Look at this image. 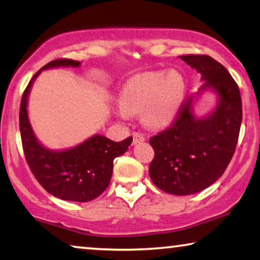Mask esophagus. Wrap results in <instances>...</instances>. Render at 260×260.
Here are the masks:
<instances>
[{"instance_id": "34e87169", "label": "esophagus", "mask_w": 260, "mask_h": 260, "mask_svg": "<svg viewBox=\"0 0 260 260\" xmlns=\"http://www.w3.org/2000/svg\"><path fill=\"white\" fill-rule=\"evenodd\" d=\"M145 140L146 138L142 133H133V145H138V143L143 142Z\"/></svg>"}]
</instances>
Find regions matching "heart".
<instances>
[{"instance_id":"1","label":"heart","mask_w":260,"mask_h":260,"mask_svg":"<svg viewBox=\"0 0 260 260\" xmlns=\"http://www.w3.org/2000/svg\"><path fill=\"white\" fill-rule=\"evenodd\" d=\"M186 81L177 71H156L135 75L119 94L115 113L123 120L142 112L149 126L163 127L175 120L186 96Z\"/></svg>"}]
</instances>
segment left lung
<instances>
[{
    "label": "left lung",
    "mask_w": 260,
    "mask_h": 260,
    "mask_svg": "<svg viewBox=\"0 0 260 260\" xmlns=\"http://www.w3.org/2000/svg\"><path fill=\"white\" fill-rule=\"evenodd\" d=\"M204 82L188 97L170 128L150 139L155 157L149 176L156 186L175 196L194 194L211 186L232 159L242 122L240 89L228 71L208 55H182ZM214 93L216 106L198 117L194 108L201 94Z\"/></svg>",
    "instance_id": "1"
}]
</instances>
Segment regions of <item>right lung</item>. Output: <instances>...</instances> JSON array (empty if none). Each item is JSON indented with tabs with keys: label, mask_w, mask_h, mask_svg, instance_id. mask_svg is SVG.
<instances>
[{
	"label": "right lung",
	"mask_w": 260,
	"mask_h": 260,
	"mask_svg": "<svg viewBox=\"0 0 260 260\" xmlns=\"http://www.w3.org/2000/svg\"><path fill=\"white\" fill-rule=\"evenodd\" d=\"M80 66V61L59 59L51 61L37 72L23 93L19 128L26 162L41 186L59 199L86 203L100 197L109 186L113 159L125 154L133 138L114 142L104 135L94 134L75 147L49 149L37 139L27 113L28 94L41 72Z\"/></svg>",
	"instance_id": "obj_1"
}]
</instances>
